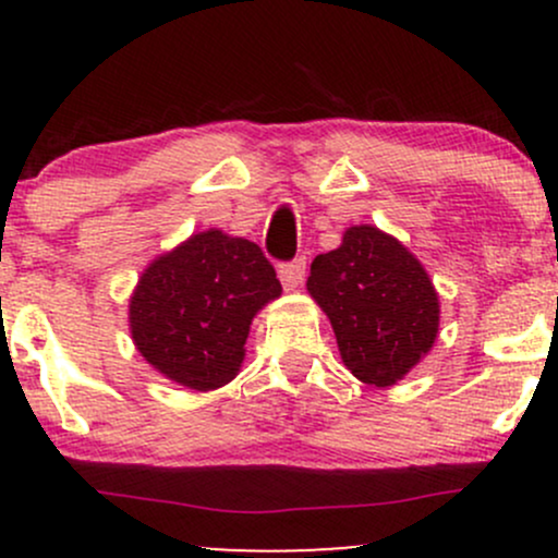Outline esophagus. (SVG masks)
Here are the masks:
<instances>
[{"label":"esophagus","instance_id":"1","mask_svg":"<svg viewBox=\"0 0 558 558\" xmlns=\"http://www.w3.org/2000/svg\"><path fill=\"white\" fill-rule=\"evenodd\" d=\"M304 272H306V259L304 257L283 262V265L278 267L280 283L286 286V291H293V288H299L301 280H304Z\"/></svg>","mask_w":558,"mask_h":558}]
</instances>
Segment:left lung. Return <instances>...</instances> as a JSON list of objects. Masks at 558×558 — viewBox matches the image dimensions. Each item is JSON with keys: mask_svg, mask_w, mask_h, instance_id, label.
Masks as SVG:
<instances>
[{"mask_svg": "<svg viewBox=\"0 0 558 558\" xmlns=\"http://www.w3.org/2000/svg\"><path fill=\"white\" fill-rule=\"evenodd\" d=\"M306 288L328 315L345 367L362 383L393 386L438 336V293L399 241L373 226L312 262Z\"/></svg>", "mask_w": 558, "mask_h": 558, "instance_id": "1", "label": "left lung"}]
</instances>
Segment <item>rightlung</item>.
I'll return each mask as SVG.
<instances>
[{
	"label": "right lung",
	"instance_id": "1",
	"mask_svg": "<svg viewBox=\"0 0 558 558\" xmlns=\"http://www.w3.org/2000/svg\"><path fill=\"white\" fill-rule=\"evenodd\" d=\"M280 296V280L254 241L204 230L151 262L131 299L141 356L194 390L226 386L239 373L248 325Z\"/></svg>",
	"mask_w": 558,
	"mask_h": 558
}]
</instances>
